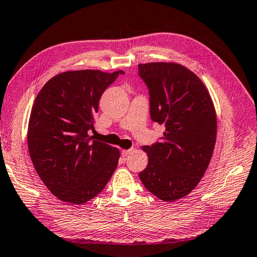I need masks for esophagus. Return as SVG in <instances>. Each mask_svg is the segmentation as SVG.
Here are the masks:
<instances>
[{
    "label": "esophagus",
    "instance_id": "1",
    "mask_svg": "<svg viewBox=\"0 0 257 257\" xmlns=\"http://www.w3.org/2000/svg\"><path fill=\"white\" fill-rule=\"evenodd\" d=\"M132 150H133V149H128V150H121V156H123L124 158H125V157H127L130 154H131Z\"/></svg>",
    "mask_w": 257,
    "mask_h": 257
}]
</instances>
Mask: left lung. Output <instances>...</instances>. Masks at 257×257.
I'll list each match as a JSON object with an SVG mask.
<instances>
[{"label": "left lung", "mask_w": 257, "mask_h": 257, "mask_svg": "<svg viewBox=\"0 0 257 257\" xmlns=\"http://www.w3.org/2000/svg\"><path fill=\"white\" fill-rule=\"evenodd\" d=\"M139 75L149 89L151 119L166 127L161 142L142 147L149 161L139 177L158 199L177 201L208 169L217 139L213 101L199 76L177 63L139 64Z\"/></svg>", "instance_id": "left-lung-1"}]
</instances>
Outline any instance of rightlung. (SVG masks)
Segmentation results:
<instances>
[{"label": "right lung", "mask_w": 257, "mask_h": 257, "mask_svg": "<svg viewBox=\"0 0 257 257\" xmlns=\"http://www.w3.org/2000/svg\"><path fill=\"white\" fill-rule=\"evenodd\" d=\"M124 71H67L53 76L35 99L28 149L38 176L63 202L97 196L118 165L119 150L89 136L102 93Z\"/></svg>", "instance_id": "obj_1"}]
</instances>
